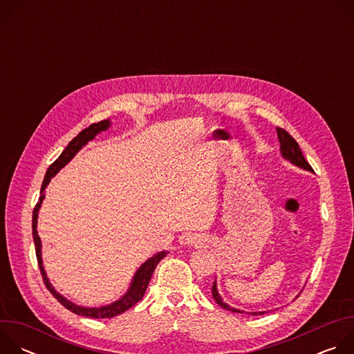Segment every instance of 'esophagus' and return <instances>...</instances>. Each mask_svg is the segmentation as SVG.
Wrapping results in <instances>:
<instances>
[{"instance_id": "esophagus-1", "label": "esophagus", "mask_w": 354, "mask_h": 354, "mask_svg": "<svg viewBox=\"0 0 354 354\" xmlns=\"http://www.w3.org/2000/svg\"><path fill=\"white\" fill-rule=\"evenodd\" d=\"M196 242H197V238H194V236H190V238H187V243L193 245V243H196Z\"/></svg>"}]
</instances>
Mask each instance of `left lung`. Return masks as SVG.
I'll return each instance as SVG.
<instances>
[{"label": "left lung", "instance_id": "obj_1", "mask_svg": "<svg viewBox=\"0 0 354 354\" xmlns=\"http://www.w3.org/2000/svg\"><path fill=\"white\" fill-rule=\"evenodd\" d=\"M276 130H277V137H279V141H280V151H281L283 157H284L286 160L291 161L294 165H297V167H299V168H304V169H307V171H313V167L308 164V161L304 158V156H302V151H301L298 142L288 134V131H286V130L281 129V127H276ZM212 292H213V297H214V299L217 301V304H218L220 307H223L224 310L232 311V313H239V314H242V311H238V310H235V308L227 306L225 302H223V299H221V297H220V294H218V291H217L216 281H214V284H213ZM261 314H263V313H261ZM254 315H257V313H254Z\"/></svg>", "mask_w": 354, "mask_h": 354}]
</instances>
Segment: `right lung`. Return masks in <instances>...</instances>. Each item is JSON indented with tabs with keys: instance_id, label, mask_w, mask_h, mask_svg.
I'll return each mask as SVG.
<instances>
[{
	"instance_id": "add662e5",
	"label": "right lung",
	"mask_w": 354,
	"mask_h": 354,
	"mask_svg": "<svg viewBox=\"0 0 354 354\" xmlns=\"http://www.w3.org/2000/svg\"><path fill=\"white\" fill-rule=\"evenodd\" d=\"M109 120H102V122H97V123H92L91 126H88L86 129H84L81 133H78L77 137H74L68 145L64 148V151L62 153V156L48 167L47 172H46V176L43 179V183H41V189H40V197L37 200V203L33 209V216H32V234H33V241H35V250H36V258H37V265H39V269H40V273H41V277H43V283L46 284L47 290L52 292V295L60 302V304L63 307H66L67 310H70L71 313L77 314V315H81V317H88V318H112V317H116L119 314H123L124 311L130 310L131 307H134L137 302L142 298L147 287H148V283L151 280V276H153L157 265L160 263L161 259H164L167 257V252H160V254L154 255L151 259H148L136 273L134 279H133V283H131V287L129 288V291L126 292V295H123L119 301L113 302V304L111 306H106V307H100V308H84V307H78L75 304H73L71 301L66 299L63 295H60L53 287L52 284L48 283V279L46 277V273H44V269H43V263H41V254H40V238L37 235V213H39V209H40V205L43 201V197H44V189L46 186L48 185L50 179H52L70 160H73V157L78 153V151L89 141L92 140L99 131L102 130H106L109 127Z\"/></svg>"
}]
</instances>
